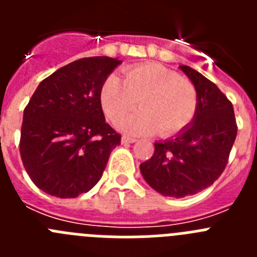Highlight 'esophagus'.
<instances>
[{"label":"esophagus","instance_id":"1","mask_svg":"<svg viewBox=\"0 0 257 257\" xmlns=\"http://www.w3.org/2000/svg\"><path fill=\"white\" fill-rule=\"evenodd\" d=\"M136 139L135 138H130V136H123L122 138V143L123 144H130V143H135Z\"/></svg>","mask_w":257,"mask_h":257}]
</instances>
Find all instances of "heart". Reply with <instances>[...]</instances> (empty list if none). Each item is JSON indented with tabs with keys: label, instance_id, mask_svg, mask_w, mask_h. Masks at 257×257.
<instances>
[{
	"label": "heart",
	"instance_id": "b5f03b06",
	"mask_svg": "<svg viewBox=\"0 0 257 257\" xmlns=\"http://www.w3.org/2000/svg\"><path fill=\"white\" fill-rule=\"evenodd\" d=\"M121 128L133 134H156L170 138L187 128L196 115L198 94L190 81L179 77L157 63H144L124 70V79L112 74L105 79L100 92L104 113Z\"/></svg>",
	"mask_w": 257,
	"mask_h": 257
}]
</instances>
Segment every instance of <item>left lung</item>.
I'll use <instances>...</instances> for the list:
<instances>
[{
  "label": "left lung",
  "mask_w": 257,
  "mask_h": 257,
  "mask_svg": "<svg viewBox=\"0 0 257 257\" xmlns=\"http://www.w3.org/2000/svg\"><path fill=\"white\" fill-rule=\"evenodd\" d=\"M180 69L197 88L196 115L175 138L154 143L152 158L140 165L145 181L174 198L193 196L220 178L238 130L233 104L219 87L188 65Z\"/></svg>",
  "instance_id": "left-lung-1"
}]
</instances>
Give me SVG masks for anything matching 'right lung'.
I'll return each instance as SVG.
<instances>
[{"mask_svg":"<svg viewBox=\"0 0 257 257\" xmlns=\"http://www.w3.org/2000/svg\"><path fill=\"white\" fill-rule=\"evenodd\" d=\"M122 61L83 58L45 78L23 114L20 157L37 188L76 198L100 180L121 135L105 122L103 83Z\"/></svg>","mask_w":257,"mask_h":257,"instance_id":"right-lung-1","label":"right lung"}]
</instances>
